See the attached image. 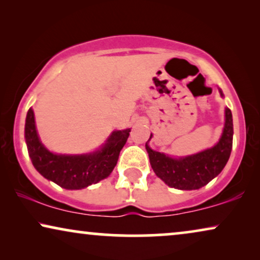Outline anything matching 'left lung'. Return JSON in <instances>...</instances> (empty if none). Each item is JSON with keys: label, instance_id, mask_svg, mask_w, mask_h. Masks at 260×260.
Returning a JSON list of instances; mask_svg holds the SVG:
<instances>
[{"label": "left lung", "instance_id": "1", "mask_svg": "<svg viewBox=\"0 0 260 260\" xmlns=\"http://www.w3.org/2000/svg\"><path fill=\"white\" fill-rule=\"evenodd\" d=\"M220 94L223 97L221 90ZM152 135H150L151 138ZM149 138V141H150ZM148 141V142H149ZM233 144L232 112L225 109V126L218 143L211 149L186 157L170 156L152 150L145 144L151 168L156 175L172 188L182 190L199 189L218 176L229 161Z\"/></svg>", "mask_w": 260, "mask_h": 260}]
</instances>
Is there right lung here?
<instances>
[{
	"label": "right lung",
	"instance_id": "add662e5",
	"mask_svg": "<svg viewBox=\"0 0 260 260\" xmlns=\"http://www.w3.org/2000/svg\"><path fill=\"white\" fill-rule=\"evenodd\" d=\"M130 131L131 129L113 131L106 143L91 154H53L40 142L35 126L34 112L29 109L24 125V138L31 163L45 179L53 181L65 189H83L111 174Z\"/></svg>",
	"mask_w": 260,
	"mask_h": 260
}]
</instances>
